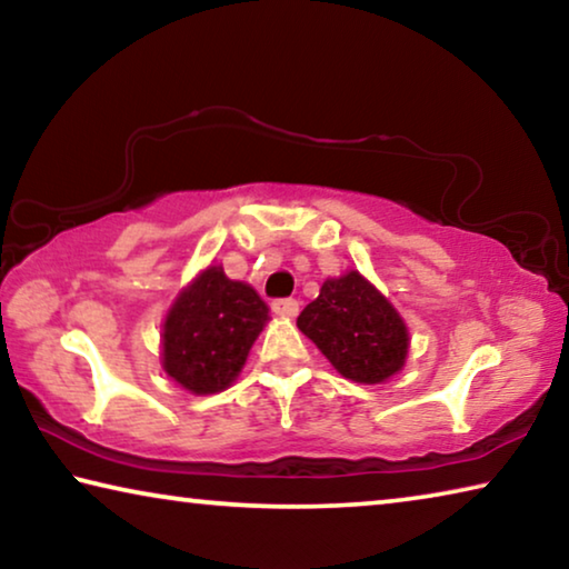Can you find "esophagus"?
I'll use <instances>...</instances> for the list:
<instances>
[{"instance_id": "esophagus-1", "label": "esophagus", "mask_w": 569, "mask_h": 569, "mask_svg": "<svg viewBox=\"0 0 569 569\" xmlns=\"http://www.w3.org/2000/svg\"><path fill=\"white\" fill-rule=\"evenodd\" d=\"M271 308L278 316H288V319H291V316L298 313V301L296 298H276Z\"/></svg>"}]
</instances>
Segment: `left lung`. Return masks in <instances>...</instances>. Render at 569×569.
I'll return each instance as SVG.
<instances>
[{
    "mask_svg": "<svg viewBox=\"0 0 569 569\" xmlns=\"http://www.w3.org/2000/svg\"><path fill=\"white\" fill-rule=\"evenodd\" d=\"M298 329L319 346L341 377L359 383H381L407 359V326L387 298L356 271L326 281L319 298L298 316Z\"/></svg>",
    "mask_w": 569,
    "mask_h": 569,
    "instance_id": "left-lung-1",
    "label": "left lung"
}]
</instances>
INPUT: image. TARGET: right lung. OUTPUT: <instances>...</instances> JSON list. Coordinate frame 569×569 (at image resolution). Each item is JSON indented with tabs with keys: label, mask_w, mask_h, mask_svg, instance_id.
<instances>
[{
	"label": "right lung",
	"mask_w": 569,
	"mask_h": 569,
	"mask_svg": "<svg viewBox=\"0 0 569 569\" xmlns=\"http://www.w3.org/2000/svg\"><path fill=\"white\" fill-rule=\"evenodd\" d=\"M268 306L253 288L210 266L180 293L162 331V366L192 393L223 391L263 331Z\"/></svg>",
	"instance_id": "1"
}]
</instances>
